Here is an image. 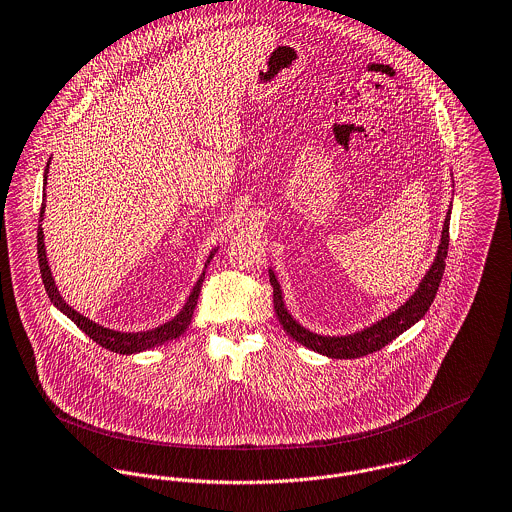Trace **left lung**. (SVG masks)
Segmentation results:
<instances>
[{
  "label": "left lung",
  "mask_w": 512,
  "mask_h": 512,
  "mask_svg": "<svg viewBox=\"0 0 512 512\" xmlns=\"http://www.w3.org/2000/svg\"><path fill=\"white\" fill-rule=\"evenodd\" d=\"M449 222H451V209H449L447 218H445L437 257H435L431 269L425 272L418 290L410 296V300L406 301L404 305H400L396 311H392L389 317L377 321L375 325H371L363 331L348 334V336H321V334L303 329L300 323L288 313V309L284 307L280 284H278L274 272L269 271L274 311H276V317H278L280 325L284 327V331L288 332L296 342L303 344L305 348H309L313 352H319L327 358H336V360L361 358V356H367V354H373V352L385 348L398 334H402V332L408 331L412 325H416L435 300V294L439 290V284H441V278H443V272H445V259H447V253H449Z\"/></svg>",
  "instance_id": "8db88e82"
}]
</instances>
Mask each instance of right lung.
<instances>
[{
    "mask_svg": "<svg viewBox=\"0 0 512 512\" xmlns=\"http://www.w3.org/2000/svg\"><path fill=\"white\" fill-rule=\"evenodd\" d=\"M48 166H50V164H48ZM48 166H46V172H44V185H46V180H48ZM44 197H46V193H44ZM44 209H46V205L42 203L40 220H38V234H36V238H38V245H36V247H38V265H40V274H42V282H44L46 294H48L50 301L60 309L61 313H65L81 331L85 332L87 336H91L96 344H100L102 348H106V350H110V352H116V354H137V352H145V350H149V348L160 346V344H164V342H168V340L178 338V336H181L183 331L189 327L191 317H193V311H195V305H197L199 294H201L205 271L201 274V278L197 280V284L193 286V292H191L189 300L183 305V309H181L180 313H178L172 321H168L166 325H160V327H156V329H152V331L120 332L112 331V329H104V327L92 323L89 317H83V315L77 313L73 307H69V305L63 301V298H61L60 292H58V286H56V282H54V278H52V271H50V267H48L46 249H44V232H42V224H40V222H42V216H44ZM214 253H216V249L211 251V255H209V259H207V263H205V269H207V265L211 263Z\"/></svg>",
    "mask_w": 512,
    "mask_h": 512,
    "instance_id": "1",
    "label": "right lung"
}]
</instances>
